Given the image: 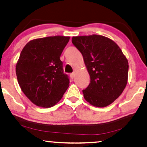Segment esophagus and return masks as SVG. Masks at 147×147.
<instances>
[{
  "label": "esophagus",
  "instance_id": "esophagus-1",
  "mask_svg": "<svg viewBox=\"0 0 147 147\" xmlns=\"http://www.w3.org/2000/svg\"><path fill=\"white\" fill-rule=\"evenodd\" d=\"M74 74H75V73H71V74H70V76H71V78H73L74 77Z\"/></svg>",
  "mask_w": 147,
  "mask_h": 147
}]
</instances>
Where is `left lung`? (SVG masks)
<instances>
[{
	"label": "left lung",
	"mask_w": 147,
	"mask_h": 147,
	"mask_svg": "<svg viewBox=\"0 0 147 147\" xmlns=\"http://www.w3.org/2000/svg\"><path fill=\"white\" fill-rule=\"evenodd\" d=\"M72 43L82 53L90 83L84 98L94 106L106 107L121 94L128 80L129 63L119 46L106 37H73Z\"/></svg>",
	"instance_id": "8db88e82"
}]
</instances>
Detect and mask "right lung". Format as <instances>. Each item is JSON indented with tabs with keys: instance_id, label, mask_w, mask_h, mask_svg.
<instances>
[{
	"instance_id": "right-lung-1",
	"label": "right lung",
	"mask_w": 147,
	"mask_h": 147,
	"mask_svg": "<svg viewBox=\"0 0 147 147\" xmlns=\"http://www.w3.org/2000/svg\"><path fill=\"white\" fill-rule=\"evenodd\" d=\"M70 37L56 36L29 41L16 65L20 87L33 104L50 108L60 101L69 86L61 55Z\"/></svg>"
}]
</instances>
